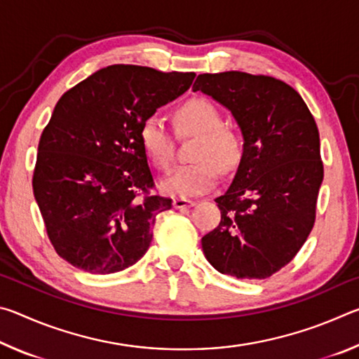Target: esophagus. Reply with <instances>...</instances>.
I'll list each match as a JSON object with an SVG mask.
<instances>
[{"label": "esophagus", "mask_w": 359, "mask_h": 359, "mask_svg": "<svg viewBox=\"0 0 359 359\" xmlns=\"http://www.w3.org/2000/svg\"><path fill=\"white\" fill-rule=\"evenodd\" d=\"M172 204L175 209H185V208H193V205H196V201H193V199H187V198H175Z\"/></svg>", "instance_id": "1"}]
</instances>
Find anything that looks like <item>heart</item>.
<instances>
[{"label": "heart", "mask_w": 359, "mask_h": 359, "mask_svg": "<svg viewBox=\"0 0 359 359\" xmlns=\"http://www.w3.org/2000/svg\"><path fill=\"white\" fill-rule=\"evenodd\" d=\"M175 130L180 135H196L190 165L180 166L161 182V190L172 196H196L210 190L218 169L229 172L242 158L241 135L222 123V114L205 98H191L174 112ZM139 142L158 171L168 172L174 163L171 133L158 115H149L139 126Z\"/></svg>", "instance_id": "1"}]
</instances>
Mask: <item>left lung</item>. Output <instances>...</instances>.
<instances>
[{"mask_svg":"<svg viewBox=\"0 0 359 359\" xmlns=\"http://www.w3.org/2000/svg\"><path fill=\"white\" fill-rule=\"evenodd\" d=\"M198 90L228 107L244 136L233 184L215 198L222 220L203 238L204 255L222 274L267 278L313 228L323 182L317 123L301 95L271 76L199 74Z\"/></svg>","mask_w":359,"mask_h":359,"instance_id":"8db88e82","label":"left lung"}]
</instances>
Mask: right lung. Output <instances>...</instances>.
Wrapping results in <instances>:
<instances>
[{
	"instance_id": "right-lung-1",
	"label": "right lung",
	"mask_w": 359,
	"mask_h": 359,
	"mask_svg": "<svg viewBox=\"0 0 359 359\" xmlns=\"http://www.w3.org/2000/svg\"><path fill=\"white\" fill-rule=\"evenodd\" d=\"M194 72L135 65L96 71L58 100L42 131L33 193L58 257L114 274L144 257L172 199L155 188L139 126L190 88Z\"/></svg>"
}]
</instances>
